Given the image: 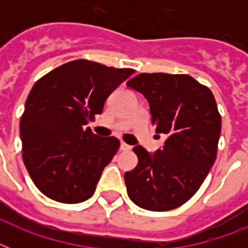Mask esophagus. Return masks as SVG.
I'll return each instance as SVG.
<instances>
[{"label":"esophagus","mask_w":248,"mask_h":248,"mask_svg":"<svg viewBox=\"0 0 248 248\" xmlns=\"http://www.w3.org/2000/svg\"><path fill=\"white\" fill-rule=\"evenodd\" d=\"M120 149H121V151H124V152L131 151V145H128V144H126V143H124V141H122V143H121Z\"/></svg>","instance_id":"34e87169"}]
</instances>
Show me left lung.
<instances>
[{"label":"left lung","mask_w":248,"mask_h":248,"mask_svg":"<svg viewBox=\"0 0 248 248\" xmlns=\"http://www.w3.org/2000/svg\"><path fill=\"white\" fill-rule=\"evenodd\" d=\"M149 101L152 124L165 134L151 155L132 151L138 166L124 173L130 200L149 211H169L192 198L216 159L221 116L207 86L188 75L140 73L127 81Z\"/></svg>","instance_id":"left-lung-1"}]
</instances>
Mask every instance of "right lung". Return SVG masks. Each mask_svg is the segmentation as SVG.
Segmentation results:
<instances>
[{
	"label": "right lung",
	"mask_w": 248,
	"mask_h": 248,
	"mask_svg": "<svg viewBox=\"0 0 248 248\" xmlns=\"http://www.w3.org/2000/svg\"><path fill=\"white\" fill-rule=\"evenodd\" d=\"M134 72L78 59L34 83L20 118L21 155L34 185L50 200L79 203L93 194L120 140L99 138L86 124Z\"/></svg>",
	"instance_id": "obj_1"
}]
</instances>
